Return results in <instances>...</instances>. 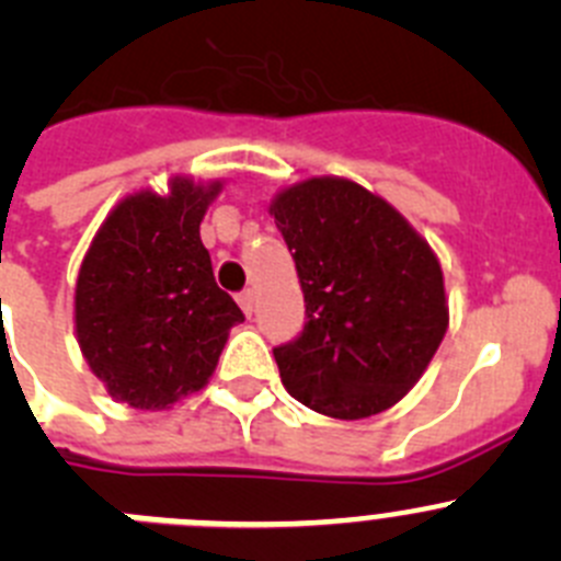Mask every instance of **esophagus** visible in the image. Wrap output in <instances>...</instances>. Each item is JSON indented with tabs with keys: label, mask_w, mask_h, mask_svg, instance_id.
Returning <instances> with one entry per match:
<instances>
[{
	"label": "esophagus",
	"mask_w": 561,
	"mask_h": 561,
	"mask_svg": "<svg viewBox=\"0 0 561 561\" xmlns=\"http://www.w3.org/2000/svg\"><path fill=\"white\" fill-rule=\"evenodd\" d=\"M238 305H240V310H243L245 316L251 318V312H254V290H243V293H240Z\"/></svg>",
	"instance_id": "obj_1"
}]
</instances>
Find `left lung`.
Here are the masks:
<instances>
[{"instance_id":"obj_1","label":"left lung","mask_w":561,"mask_h":561,"mask_svg":"<svg viewBox=\"0 0 561 561\" xmlns=\"http://www.w3.org/2000/svg\"><path fill=\"white\" fill-rule=\"evenodd\" d=\"M305 293L307 323L274 348L282 385L321 415L359 421L399 404L448 329L443 268L399 209L345 176L271 198Z\"/></svg>"}]
</instances>
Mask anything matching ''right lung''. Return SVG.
<instances>
[{
  "label": "right lung",
  "instance_id": "right-lung-1",
  "mask_svg": "<svg viewBox=\"0 0 561 561\" xmlns=\"http://www.w3.org/2000/svg\"><path fill=\"white\" fill-rule=\"evenodd\" d=\"M224 182L171 176L169 193L135 191L93 234L75 287V332L115 401L169 410L202 390L229 329L243 321L216 285L202 218Z\"/></svg>",
  "mask_w": 561,
  "mask_h": 561
}]
</instances>
